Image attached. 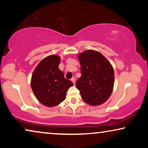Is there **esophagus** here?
Masks as SVG:
<instances>
[{
    "label": "esophagus",
    "mask_w": 148,
    "mask_h": 148,
    "mask_svg": "<svg viewBox=\"0 0 148 148\" xmlns=\"http://www.w3.org/2000/svg\"><path fill=\"white\" fill-rule=\"evenodd\" d=\"M71 82H72L73 83L74 85L75 84V79L74 77H73V78L71 79Z\"/></svg>",
    "instance_id": "obj_1"
}]
</instances>
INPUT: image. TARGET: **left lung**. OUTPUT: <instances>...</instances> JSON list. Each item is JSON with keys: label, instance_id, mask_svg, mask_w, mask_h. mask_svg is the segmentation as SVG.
I'll use <instances>...</instances> for the list:
<instances>
[{"label": "left lung", "instance_id": "8db88e82", "mask_svg": "<svg viewBox=\"0 0 148 148\" xmlns=\"http://www.w3.org/2000/svg\"><path fill=\"white\" fill-rule=\"evenodd\" d=\"M82 76L76 87L85 102L92 106L104 103L112 94L114 73L112 66L100 52L92 50L78 55Z\"/></svg>", "mask_w": 148, "mask_h": 148}]
</instances>
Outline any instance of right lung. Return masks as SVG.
<instances>
[{
    "label": "right lung",
    "mask_w": 148,
    "mask_h": 148,
    "mask_svg": "<svg viewBox=\"0 0 148 148\" xmlns=\"http://www.w3.org/2000/svg\"><path fill=\"white\" fill-rule=\"evenodd\" d=\"M60 61L58 55L48 56L38 64L32 74V91L38 100L46 106L53 107L61 103L65 100L68 89L73 86L58 69Z\"/></svg>",
    "instance_id": "obj_1"
}]
</instances>
